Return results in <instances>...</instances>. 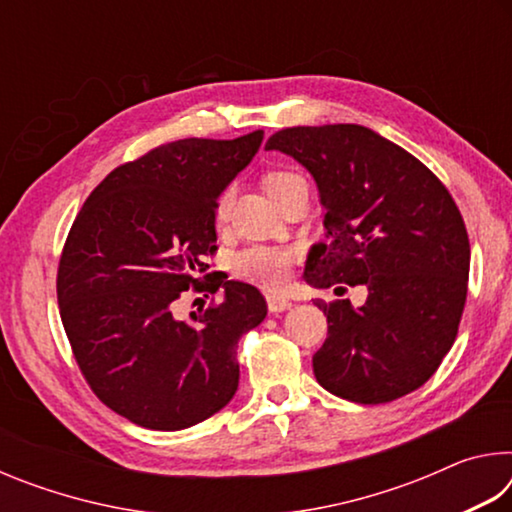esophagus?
<instances>
[{"label":"esophagus","mask_w":512,"mask_h":512,"mask_svg":"<svg viewBox=\"0 0 512 512\" xmlns=\"http://www.w3.org/2000/svg\"><path fill=\"white\" fill-rule=\"evenodd\" d=\"M266 305L271 314H280V311H287L293 307V302L284 296H275V293H268L266 296Z\"/></svg>","instance_id":"obj_1"}]
</instances>
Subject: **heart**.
<instances>
[{"instance_id":"obj_1","label":"heart","mask_w":512,"mask_h":512,"mask_svg":"<svg viewBox=\"0 0 512 512\" xmlns=\"http://www.w3.org/2000/svg\"><path fill=\"white\" fill-rule=\"evenodd\" d=\"M302 183L298 173L291 171H271L266 173L264 187L271 194L273 201L277 203L280 198L289 192L293 185ZM230 212V192H223L216 201V221H225V216ZM293 253L287 248H275V246H248L232 257L230 268L239 280L255 284L262 289H280L287 282L289 266H291Z\"/></svg>"}]
</instances>
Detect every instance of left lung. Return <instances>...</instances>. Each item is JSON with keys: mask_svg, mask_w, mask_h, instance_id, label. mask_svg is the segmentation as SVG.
Instances as JSON below:
<instances>
[{"mask_svg": "<svg viewBox=\"0 0 512 512\" xmlns=\"http://www.w3.org/2000/svg\"><path fill=\"white\" fill-rule=\"evenodd\" d=\"M316 180L327 241L305 280L368 289L361 307L323 302L327 339L314 375L332 395L384 404L420 388L452 350L461 323L470 241L445 185L402 146L359 124L284 128L266 142Z\"/></svg>", "mask_w": 512, "mask_h": 512, "instance_id": "1", "label": "left lung"}]
</instances>
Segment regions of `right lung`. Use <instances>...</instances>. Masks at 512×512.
<instances>
[{
    "mask_svg": "<svg viewBox=\"0 0 512 512\" xmlns=\"http://www.w3.org/2000/svg\"><path fill=\"white\" fill-rule=\"evenodd\" d=\"M262 140L162 144L108 173L69 230L56 284L67 339L99 400L140 427H194L237 393V343L266 300L253 284L195 275L216 250V198ZM192 286L222 302L180 321L172 302Z\"/></svg>",
    "mask_w": 512,
    "mask_h": 512,
    "instance_id": "obj_1",
    "label": "right lung"
}]
</instances>
